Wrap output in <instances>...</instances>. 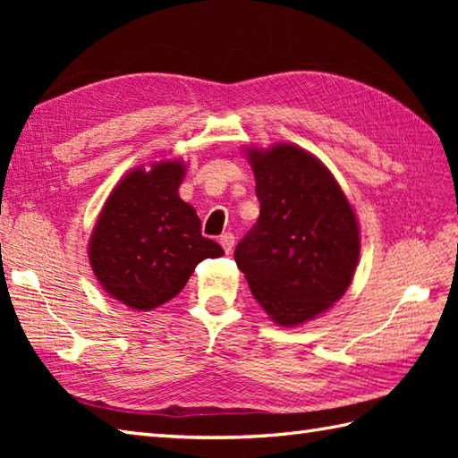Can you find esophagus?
I'll list each match as a JSON object with an SVG mask.
<instances>
[{"mask_svg": "<svg viewBox=\"0 0 458 458\" xmlns=\"http://www.w3.org/2000/svg\"><path fill=\"white\" fill-rule=\"evenodd\" d=\"M234 242H236V238H234V234H232V232H226V234L220 236V244H222V248H224V251H226V254H230L232 248H234Z\"/></svg>", "mask_w": 458, "mask_h": 458, "instance_id": "34e87169", "label": "esophagus"}]
</instances>
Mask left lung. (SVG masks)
<instances>
[{
	"label": "left lung",
	"mask_w": 458,
	"mask_h": 458,
	"mask_svg": "<svg viewBox=\"0 0 458 458\" xmlns=\"http://www.w3.org/2000/svg\"><path fill=\"white\" fill-rule=\"evenodd\" d=\"M248 157L259 218L234 259L266 313L295 327L344 295L360 256L358 222L333 174L305 149L279 143Z\"/></svg>",
	"instance_id": "obj_1"
}]
</instances>
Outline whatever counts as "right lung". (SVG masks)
I'll return each instance as SVG.
<instances>
[{
	"mask_svg": "<svg viewBox=\"0 0 458 458\" xmlns=\"http://www.w3.org/2000/svg\"><path fill=\"white\" fill-rule=\"evenodd\" d=\"M181 161L125 174L106 200L90 238V266L100 285L123 305L151 310L187 284L202 259L224 250L200 234V220L179 197Z\"/></svg>",
	"mask_w": 458,
	"mask_h": 458,
	"instance_id": "add662e5",
	"label": "right lung"
}]
</instances>
